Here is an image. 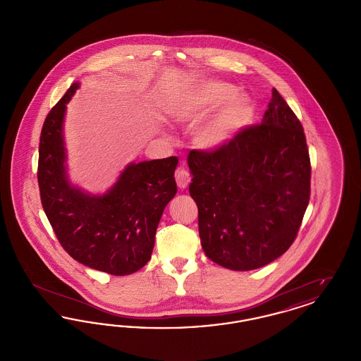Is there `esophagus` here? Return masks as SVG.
I'll list each match as a JSON object with an SVG mask.
<instances>
[{"instance_id":"34e87169","label":"esophagus","mask_w":361,"mask_h":361,"mask_svg":"<svg viewBox=\"0 0 361 361\" xmlns=\"http://www.w3.org/2000/svg\"><path fill=\"white\" fill-rule=\"evenodd\" d=\"M176 181H177L178 188H187L189 185V183H190V174H189L188 171L184 169V168L177 169V172H176Z\"/></svg>"}]
</instances>
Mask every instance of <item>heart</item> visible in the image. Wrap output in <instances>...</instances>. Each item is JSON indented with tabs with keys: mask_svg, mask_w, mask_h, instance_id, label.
Here are the masks:
<instances>
[{
	"mask_svg": "<svg viewBox=\"0 0 361 361\" xmlns=\"http://www.w3.org/2000/svg\"><path fill=\"white\" fill-rule=\"evenodd\" d=\"M219 107L195 133V143L204 152L224 147L255 118V104L237 87L221 81H206L176 104L174 114L184 121H196Z\"/></svg>",
	"mask_w": 361,
	"mask_h": 361,
	"instance_id": "1",
	"label": "heart"
}]
</instances>
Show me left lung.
Instances as JSON below:
<instances>
[{"label": "left lung", "instance_id": "1", "mask_svg": "<svg viewBox=\"0 0 361 361\" xmlns=\"http://www.w3.org/2000/svg\"><path fill=\"white\" fill-rule=\"evenodd\" d=\"M188 165L211 261L252 271L290 249L309 206L311 165L303 127L276 89L261 124L216 152L192 150Z\"/></svg>", "mask_w": 361, "mask_h": 361}]
</instances>
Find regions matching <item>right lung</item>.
<instances>
[{"label":"right lung","instance_id":"1","mask_svg":"<svg viewBox=\"0 0 361 361\" xmlns=\"http://www.w3.org/2000/svg\"><path fill=\"white\" fill-rule=\"evenodd\" d=\"M78 82L52 106L40 134L37 183L42 206L62 247L86 267L131 275L152 258L155 231L177 192V157L130 164L104 195L69 183L63 118Z\"/></svg>","mask_w":361,"mask_h":361}]
</instances>
